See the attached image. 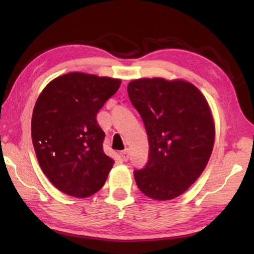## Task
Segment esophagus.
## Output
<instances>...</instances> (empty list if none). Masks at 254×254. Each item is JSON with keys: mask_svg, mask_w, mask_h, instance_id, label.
Segmentation results:
<instances>
[{"mask_svg": "<svg viewBox=\"0 0 254 254\" xmlns=\"http://www.w3.org/2000/svg\"><path fill=\"white\" fill-rule=\"evenodd\" d=\"M120 156H121L122 160L127 161V160L128 159V152H127V149H126V150H122V152L120 153Z\"/></svg>", "mask_w": 254, "mask_h": 254, "instance_id": "1", "label": "esophagus"}]
</instances>
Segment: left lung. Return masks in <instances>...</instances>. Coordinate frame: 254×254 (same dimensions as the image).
<instances>
[{"label":"left lung","mask_w":254,"mask_h":254,"mask_svg":"<svg viewBox=\"0 0 254 254\" xmlns=\"http://www.w3.org/2000/svg\"><path fill=\"white\" fill-rule=\"evenodd\" d=\"M148 136V161L134 171L145 195L167 201L197 180L213 152L215 124L203 94L182 79L139 78L127 85Z\"/></svg>","instance_id":"8db88e82"}]
</instances>
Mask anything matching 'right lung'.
Returning a JSON list of instances; mask_svg holds the SVG:
<instances>
[{"instance_id": "1", "label": "right lung", "mask_w": 254, "mask_h": 254, "mask_svg": "<svg viewBox=\"0 0 254 254\" xmlns=\"http://www.w3.org/2000/svg\"><path fill=\"white\" fill-rule=\"evenodd\" d=\"M121 80L82 72L61 75L38 97L31 138L42 171L58 190L87 197L104 187L115 160L104 152L97 113Z\"/></svg>"}]
</instances>
